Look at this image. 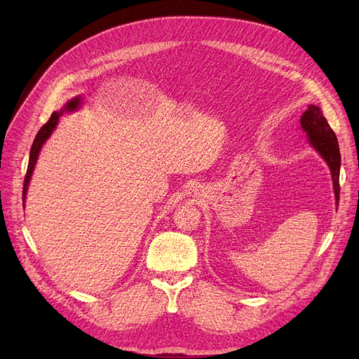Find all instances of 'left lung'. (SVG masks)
Segmentation results:
<instances>
[{
    "instance_id": "obj_1",
    "label": "left lung",
    "mask_w": 359,
    "mask_h": 359,
    "mask_svg": "<svg viewBox=\"0 0 359 359\" xmlns=\"http://www.w3.org/2000/svg\"><path fill=\"white\" fill-rule=\"evenodd\" d=\"M301 126L307 132L310 144L322 154V157L329 164L333 179L334 196L339 202V192H341V184H339L341 153H339V144L334 132L323 116L322 109L316 104H310L309 109L303 113V116H301Z\"/></svg>"
}]
</instances>
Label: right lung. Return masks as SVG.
Returning a JSON list of instances; mask_svg holds the SVG:
<instances>
[{"mask_svg":"<svg viewBox=\"0 0 359 359\" xmlns=\"http://www.w3.org/2000/svg\"><path fill=\"white\" fill-rule=\"evenodd\" d=\"M79 104V100L74 99L72 102L68 103V109H75ZM62 115V113H58V111H53L49 121L39 129V132H37V135L32 144V149H30V158H29V165H27V172H26V176H25V183H23V201L26 199V192H27V186H29V182H30V177H32V173H33V168H34V164H36V160H37V156H39V151L43 145V142L49 138V135L52 134V130L55 129L56 123H58V119L60 116Z\"/></svg>","mask_w":359,"mask_h":359,"instance_id":"add662e5","label":"right lung"}]
</instances>
